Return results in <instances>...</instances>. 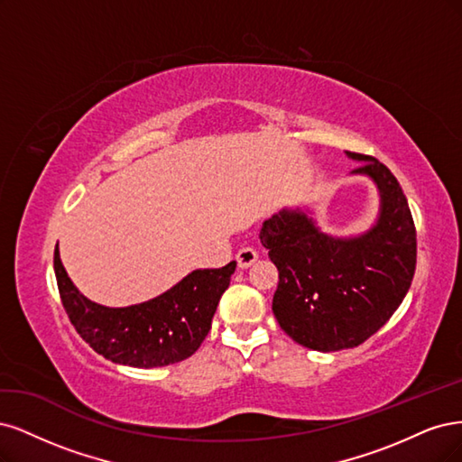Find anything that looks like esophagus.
<instances>
[{"instance_id": "obj_1", "label": "esophagus", "mask_w": 462, "mask_h": 462, "mask_svg": "<svg viewBox=\"0 0 462 462\" xmlns=\"http://www.w3.org/2000/svg\"><path fill=\"white\" fill-rule=\"evenodd\" d=\"M257 259H259V255L253 247H242L240 251L236 253V261H237V266H240V269H249V266L255 263Z\"/></svg>"}]
</instances>
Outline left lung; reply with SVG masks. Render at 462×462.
<instances>
[{"label":"left lung","instance_id":"left-lung-1","mask_svg":"<svg viewBox=\"0 0 462 462\" xmlns=\"http://www.w3.org/2000/svg\"><path fill=\"white\" fill-rule=\"evenodd\" d=\"M346 155L378 191L374 225L334 236L310 207L282 209L263 222L261 244L278 269L273 312L297 344L332 353L361 346L392 319L411 288L416 232L403 189L374 157Z\"/></svg>","mask_w":462,"mask_h":462}]
</instances>
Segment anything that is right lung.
<instances>
[{"instance_id":"obj_1","label":"right lung","mask_w":462,"mask_h":462,"mask_svg":"<svg viewBox=\"0 0 462 462\" xmlns=\"http://www.w3.org/2000/svg\"><path fill=\"white\" fill-rule=\"evenodd\" d=\"M53 269L63 307L86 344L116 365L155 368L180 363L198 351L230 286L236 261L222 269L191 271L153 300L128 307H107L82 295L65 271L59 244Z\"/></svg>"}]
</instances>
